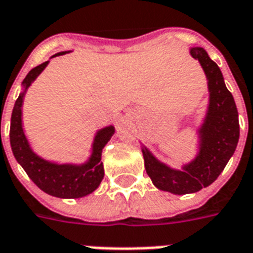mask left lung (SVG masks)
Here are the masks:
<instances>
[{
	"instance_id": "1",
	"label": "left lung",
	"mask_w": 253,
	"mask_h": 253,
	"mask_svg": "<svg viewBox=\"0 0 253 253\" xmlns=\"http://www.w3.org/2000/svg\"><path fill=\"white\" fill-rule=\"evenodd\" d=\"M190 52L203 67L210 91L209 111L199 129V153L183 170H174L156 160L148 149H142L145 169L154 186L178 195L197 193L219 177L234 154L240 132L236 104L218 64L202 47H193Z\"/></svg>"
}]
</instances>
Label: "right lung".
I'll return each instance as SVG.
<instances>
[{
  "mask_svg": "<svg viewBox=\"0 0 253 253\" xmlns=\"http://www.w3.org/2000/svg\"><path fill=\"white\" fill-rule=\"evenodd\" d=\"M59 52L54 56L63 55ZM48 60L33 68L23 79V92L15 101L10 123V145L15 160L26 171L30 179L44 193L58 198H80L91 194L99 187L104 177V168L101 162V152L115 133L113 126L100 129L96 133L92 154L83 165H58L44 161L31 150L22 129V103L25 92L35 78L44 70ZM1 128V123H0Z\"/></svg>",
  "mask_w": 253,
  "mask_h": 253,
  "instance_id": "add662e5",
  "label": "right lung"
}]
</instances>
